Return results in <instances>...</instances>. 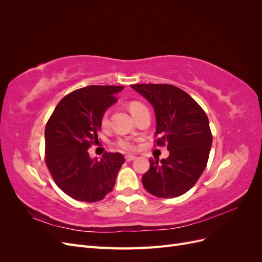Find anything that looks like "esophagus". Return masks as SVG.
I'll use <instances>...</instances> for the list:
<instances>
[{
  "mask_svg": "<svg viewBox=\"0 0 262 262\" xmlns=\"http://www.w3.org/2000/svg\"><path fill=\"white\" fill-rule=\"evenodd\" d=\"M124 158H125L126 162H131V161H133V160H136L137 156H134V155H125Z\"/></svg>",
  "mask_w": 262,
  "mask_h": 262,
  "instance_id": "esophagus-1",
  "label": "esophagus"
}]
</instances>
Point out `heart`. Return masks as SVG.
I'll return each instance as SVG.
<instances>
[{
	"label": "heart",
	"instance_id": "obj_1",
	"mask_svg": "<svg viewBox=\"0 0 262 262\" xmlns=\"http://www.w3.org/2000/svg\"><path fill=\"white\" fill-rule=\"evenodd\" d=\"M143 108H145V106L142 104V102H140V101H131L130 104H129V110H130V113L133 115V117H136ZM108 122H109L108 121V113L106 112V113L102 114V116H101L100 123H101L102 126H107ZM115 145L118 148H120L122 150H132L134 148L133 142L131 140H129V139H125V138L118 139L116 141Z\"/></svg>",
	"mask_w": 262,
	"mask_h": 262
}]
</instances>
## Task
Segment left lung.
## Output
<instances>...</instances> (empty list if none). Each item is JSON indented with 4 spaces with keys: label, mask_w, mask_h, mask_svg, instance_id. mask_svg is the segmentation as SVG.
<instances>
[{
    "label": "left lung",
    "mask_w": 262,
    "mask_h": 262,
    "mask_svg": "<svg viewBox=\"0 0 262 262\" xmlns=\"http://www.w3.org/2000/svg\"><path fill=\"white\" fill-rule=\"evenodd\" d=\"M134 91L145 97L156 116L155 143L167 146L165 160H149V169L142 177L147 191L158 198H176L191 189L207 167L212 145L208 116L200 105L170 84H134Z\"/></svg>",
    "instance_id": "1"
}]
</instances>
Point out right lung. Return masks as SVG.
Wrapping results in <instances>:
<instances>
[{"instance_id":"obj_1","label":"right lung","mask_w":262,"mask_h":262,"mask_svg":"<svg viewBox=\"0 0 262 262\" xmlns=\"http://www.w3.org/2000/svg\"><path fill=\"white\" fill-rule=\"evenodd\" d=\"M124 86L91 85L63 97L45 130L46 164L57 186L77 201H100L112 191L124 158L105 153L91 158L89 149L98 142L100 119L117 101Z\"/></svg>"}]
</instances>
